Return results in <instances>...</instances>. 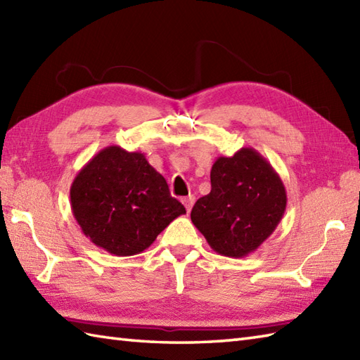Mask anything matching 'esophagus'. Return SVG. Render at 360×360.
Masks as SVG:
<instances>
[{
    "label": "esophagus",
    "instance_id": "obj_1",
    "mask_svg": "<svg viewBox=\"0 0 360 360\" xmlns=\"http://www.w3.org/2000/svg\"><path fill=\"white\" fill-rule=\"evenodd\" d=\"M193 202H195V196H192V195H188V196H186V198H182V204L186 205L187 212L192 210V207H193Z\"/></svg>",
    "mask_w": 360,
    "mask_h": 360
}]
</instances>
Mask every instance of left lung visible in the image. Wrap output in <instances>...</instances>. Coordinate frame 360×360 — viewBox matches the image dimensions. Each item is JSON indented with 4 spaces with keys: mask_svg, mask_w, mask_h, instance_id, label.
Masks as SVG:
<instances>
[{
    "mask_svg": "<svg viewBox=\"0 0 360 360\" xmlns=\"http://www.w3.org/2000/svg\"><path fill=\"white\" fill-rule=\"evenodd\" d=\"M212 190L196 201L190 218L219 255L248 257L269 238L286 210V190L274 167L254 148L219 156Z\"/></svg>",
    "mask_w": 360,
    "mask_h": 360,
    "instance_id": "1",
    "label": "left lung"
}]
</instances>
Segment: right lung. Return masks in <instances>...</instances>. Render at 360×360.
I'll list each match as a JSON object with an SVG mask.
<instances>
[{
  "label": "right lung",
  "mask_w": 360,
  "mask_h": 360,
  "mask_svg": "<svg viewBox=\"0 0 360 360\" xmlns=\"http://www.w3.org/2000/svg\"><path fill=\"white\" fill-rule=\"evenodd\" d=\"M72 215L97 248L117 257L141 254L186 207L141 151L101 150L70 190Z\"/></svg>",
  "instance_id": "obj_1"
}]
</instances>
